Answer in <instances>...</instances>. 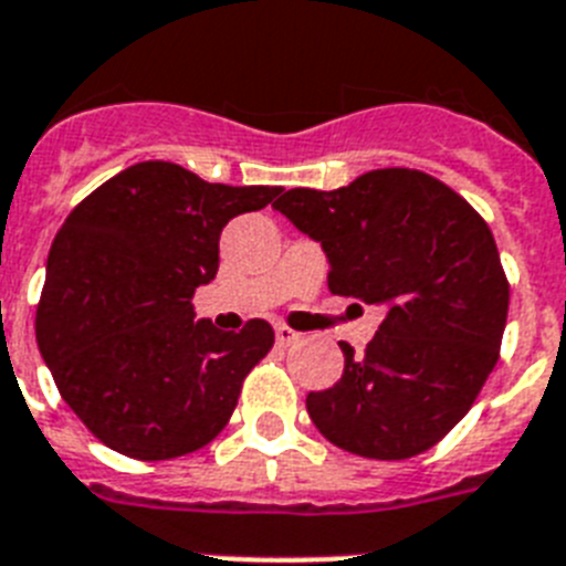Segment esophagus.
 Segmentation results:
<instances>
[{"label": "esophagus", "instance_id": "obj_1", "mask_svg": "<svg viewBox=\"0 0 566 566\" xmlns=\"http://www.w3.org/2000/svg\"><path fill=\"white\" fill-rule=\"evenodd\" d=\"M298 339H302L298 331H293V327L287 325H275V342H279V345H293V342Z\"/></svg>", "mask_w": 566, "mask_h": 566}]
</instances>
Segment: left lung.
Listing matches in <instances>:
<instances>
[{
  "instance_id": "obj_1",
  "label": "left lung",
  "mask_w": 566,
  "mask_h": 566,
  "mask_svg": "<svg viewBox=\"0 0 566 566\" xmlns=\"http://www.w3.org/2000/svg\"><path fill=\"white\" fill-rule=\"evenodd\" d=\"M316 239L336 296L386 319L334 388L307 394L313 426L371 460H406L458 426L501 356L510 282L489 224L420 169H374L334 192L287 189L273 203Z\"/></svg>"
}]
</instances>
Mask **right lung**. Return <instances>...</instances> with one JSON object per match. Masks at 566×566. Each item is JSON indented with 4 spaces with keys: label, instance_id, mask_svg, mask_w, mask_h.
I'll list each match as a JSON object with an SVG mask.
<instances>
[{
    "label": "right lung",
    "instance_id": "right-lung-1",
    "mask_svg": "<svg viewBox=\"0 0 566 566\" xmlns=\"http://www.w3.org/2000/svg\"><path fill=\"white\" fill-rule=\"evenodd\" d=\"M282 187L207 184L169 160L108 178L56 232L36 305V345L83 426L114 452L172 460L221 434L273 327L195 322L192 293L218 273L227 221Z\"/></svg>",
    "mask_w": 566,
    "mask_h": 566
}]
</instances>
